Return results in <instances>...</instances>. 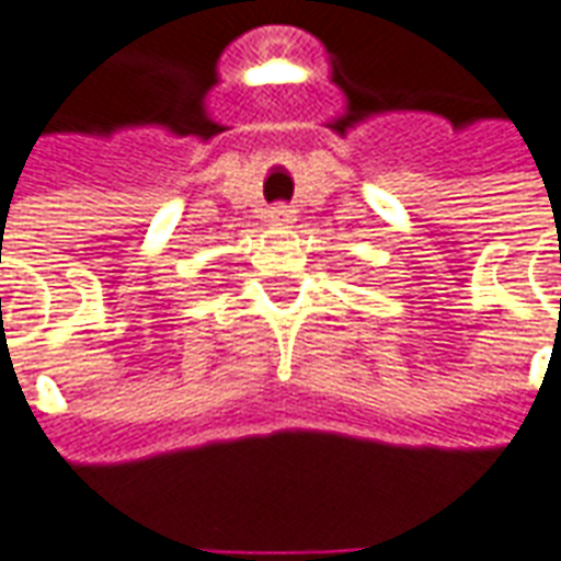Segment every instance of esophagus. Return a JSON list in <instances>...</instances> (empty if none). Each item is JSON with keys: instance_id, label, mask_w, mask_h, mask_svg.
<instances>
[{"instance_id": "34e87169", "label": "esophagus", "mask_w": 561, "mask_h": 561, "mask_svg": "<svg viewBox=\"0 0 561 561\" xmlns=\"http://www.w3.org/2000/svg\"><path fill=\"white\" fill-rule=\"evenodd\" d=\"M268 219H272V222H289V210L277 204V207H272V210H268Z\"/></svg>"}]
</instances>
